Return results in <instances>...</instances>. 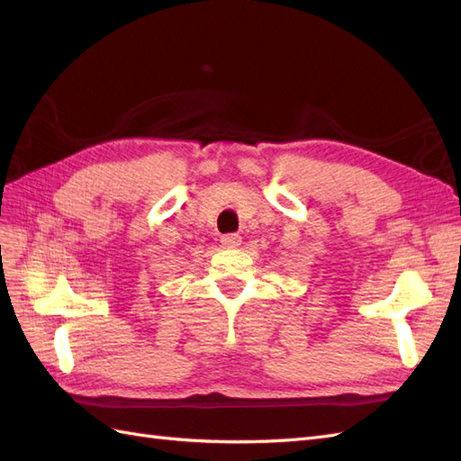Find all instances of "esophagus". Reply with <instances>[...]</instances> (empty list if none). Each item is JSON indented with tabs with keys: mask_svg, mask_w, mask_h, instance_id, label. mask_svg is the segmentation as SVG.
Returning a JSON list of instances; mask_svg holds the SVG:
<instances>
[{
	"mask_svg": "<svg viewBox=\"0 0 461 461\" xmlns=\"http://www.w3.org/2000/svg\"><path fill=\"white\" fill-rule=\"evenodd\" d=\"M221 245L226 249H238L241 245V235H238V233L221 235Z\"/></svg>",
	"mask_w": 461,
	"mask_h": 461,
	"instance_id": "34e87169",
	"label": "esophagus"
}]
</instances>
